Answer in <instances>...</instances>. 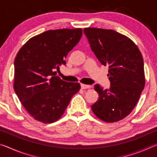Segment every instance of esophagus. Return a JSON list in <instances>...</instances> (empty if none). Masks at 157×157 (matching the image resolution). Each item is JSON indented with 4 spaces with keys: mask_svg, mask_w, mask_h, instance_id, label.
<instances>
[{
    "mask_svg": "<svg viewBox=\"0 0 157 157\" xmlns=\"http://www.w3.org/2000/svg\"><path fill=\"white\" fill-rule=\"evenodd\" d=\"M81 88L83 89H90V88H91V85H86V84H81Z\"/></svg>",
    "mask_w": 157,
    "mask_h": 157,
    "instance_id": "obj_1",
    "label": "esophagus"
}]
</instances>
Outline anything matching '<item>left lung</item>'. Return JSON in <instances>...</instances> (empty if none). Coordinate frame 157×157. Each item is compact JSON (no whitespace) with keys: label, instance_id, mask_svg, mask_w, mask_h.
Segmentation results:
<instances>
[{"label":"left lung","instance_id":"left-lung-1","mask_svg":"<svg viewBox=\"0 0 157 157\" xmlns=\"http://www.w3.org/2000/svg\"><path fill=\"white\" fill-rule=\"evenodd\" d=\"M84 33L100 62L109 66V89L95 84L99 98L91 106L98 118L113 123L125 118L137 104L145 79L141 53L128 37L113 30L86 28Z\"/></svg>","mask_w":157,"mask_h":157}]
</instances>
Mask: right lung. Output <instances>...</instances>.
I'll list each match as a JSON object with an SVG mask.
<instances>
[{
	"instance_id": "add662e5",
	"label": "right lung",
	"mask_w": 157,
	"mask_h": 157,
	"mask_svg": "<svg viewBox=\"0 0 157 157\" xmlns=\"http://www.w3.org/2000/svg\"><path fill=\"white\" fill-rule=\"evenodd\" d=\"M81 28L48 30L32 37L14 60V89L21 104L36 121L52 123L64 113L80 89L78 82L56 75L68 53L80 40Z\"/></svg>"
}]
</instances>
